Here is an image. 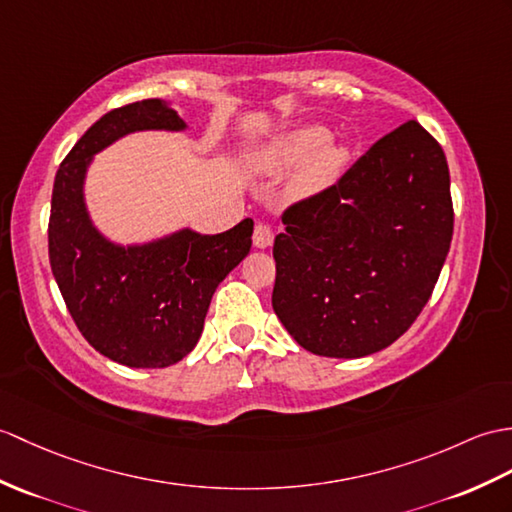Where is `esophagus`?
<instances>
[{
    "label": "esophagus",
    "instance_id": "obj_1",
    "mask_svg": "<svg viewBox=\"0 0 512 512\" xmlns=\"http://www.w3.org/2000/svg\"><path fill=\"white\" fill-rule=\"evenodd\" d=\"M272 242H275V233H272V229L266 227V224H257L253 233V244L257 248H268L272 246Z\"/></svg>",
    "mask_w": 512,
    "mask_h": 512
}]
</instances>
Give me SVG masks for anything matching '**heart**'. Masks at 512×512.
<instances>
[{
    "label": "heart",
    "mask_w": 512,
    "mask_h": 512,
    "mask_svg": "<svg viewBox=\"0 0 512 512\" xmlns=\"http://www.w3.org/2000/svg\"><path fill=\"white\" fill-rule=\"evenodd\" d=\"M351 157L344 141L329 137L320 124H296L261 139L246 154L248 170L279 176L296 168L288 183L292 200H307L334 185Z\"/></svg>",
    "instance_id": "b5f03b06"
}]
</instances>
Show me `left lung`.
I'll return each mask as SVG.
<instances>
[{
    "instance_id": "8db88e82",
    "label": "left lung",
    "mask_w": 512,
    "mask_h": 512,
    "mask_svg": "<svg viewBox=\"0 0 512 512\" xmlns=\"http://www.w3.org/2000/svg\"><path fill=\"white\" fill-rule=\"evenodd\" d=\"M281 222L272 310L288 334L325 358L382 351L430 301L449 253L445 152L406 122Z\"/></svg>"
}]
</instances>
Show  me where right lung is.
Instances as JSON below:
<instances>
[{
    "label": "right lung",
    "instance_id": "1",
    "mask_svg": "<svg viewBox=\"0 0 512 512\" xmlns=\"http://www.w3.org/2000/svg\"><path fill=\"white\" fill-rule=\"evenodd\" d=\"M187 128L172 102L122 106L78 139L54 178L47 240L58 290L91 347L130 368L172 366L196 347L213 292L253 244L251 218L218 235L183 227L130 244L95 227L85 196L95 154L133 133Z\"/></svg>",
    "mask_w": 512,
    "mask_h": 512
}]
</instances>
